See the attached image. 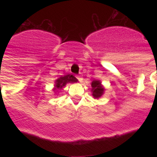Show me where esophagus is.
I'll return each instance as SVG.
<instances>
[{"label":"esophagus","instance_id":"obj_1","mask_svg":"<svg viewBox=\"0 0 157 157\" xmlns=\"http://www.w3.org/2000/svg\"><path fill=\"white\" fill-rule=\"evenodd\" d=\"M76 78L78 79V81L80 82H83V77H82V75H76Z\"/></svg>","mask_w":157,"mask_h":157}]
</instances>
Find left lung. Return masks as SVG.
<instances>
[{
    "label": "left lung",
    "mask_w": 157,
    "mask_h": 157,
    "mask_svg": "<svg viewBox=\"0 0 157 157\" xmlns=\"http://www.w3.org/2000/svg\"><path fill=\"white\" fill-rule=\"evenodd\" d=\"M91 86H92V90L91 91L92 92V97L95 99L100 98L103 95L104 91H105V88L102 85V82L100 81H98V80H94L91 83Z\"/></svg>",
    "instance_id": "1"
}]
</instances>
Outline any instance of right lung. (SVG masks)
I'll list each match as a JSON object with an SVG mask.
<instances>
[{
	"mask_svg": "<svg viewBox=\"0 0 157 157\" xmlns=\"http://www.w3.org/2000/svg\"><path fill=\"white\" fill-rule=\"evenodd\" d=\"M77 82H78V80L75 78L74 75H70V74L63 75L57 80H55V87L53 89V91L55 92V93H56V92H58L59 90H60V89H62V87L65 86L67 83H75Z\"/></svg>",
	"mask_w": 157,
	"mask_h": 157,
	"instance_id": "add662e5",
	"label": "right lung"
}]
</instances>
